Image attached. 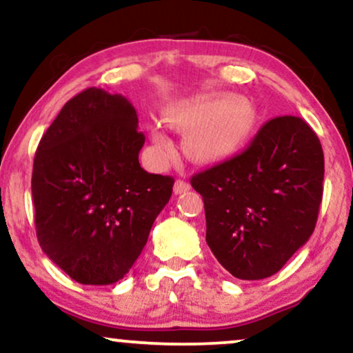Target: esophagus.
I'll use <instances>...</instances> for the list:
<instances>
[{"mask_svg":"<svg viewBox=\"0 0 353 353\" xmlns=\"http://www.w3.org/2000/svg\"><path fill=\"white\" fill-rule=\"evenodd\" d=\"M189 189H190V185H189V182H187V181L177 179L176 184H174V194H176V195L185 194V192Z\"/></svg>","mask_w":353,"mask_h":353,"instance_id":"34e87169","label":"esophagus"}]
</instances>
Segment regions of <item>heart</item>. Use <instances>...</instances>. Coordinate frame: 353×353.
I'll list each match as a JSON object with an SVG mask.
<instances>
[{
  "mask_svg": "<svg viewBox=\"0 0 353 353\" xmlns=\"http://www.w3.org/2000/svg\"><path fill=\"white\" fill-rule=\"evenodd\" d=\"M164 120L174 130L185 132L182 150L195 163H210L238 151L252 135L257 123V107L243 96L205 94L172 102L164 110ZM151 141L159 154H168L169 138L151 127Z\"/></svg>",
  "mask_w": 353,
  "mask_h": 353,
  "instance_id": "b5f03b06",
  "label": "heart"
}]
</instances>
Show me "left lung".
Wrapping results in <instances>:
<instances>
[{
    "mask_svg": "<svg viewBox=\"0 0 353 353\" xmlns=\"http://www.w3.org/2000/svg\"><path fill=\"white\" fill-rule=\"evenodd\" d=\"M324 154L305 120L275 117L249 148L195 174L207 244L241 280H261L287 264L313 234L323 200Z\"/></svg>",
    "mask_w": 353,
    "mask_h": 353,
    "instance_id": "1",
    "label": "left lung"
}]
</instances>
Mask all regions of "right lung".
Returning <instances> with one entry per match:
<instances>
[{"label":"right lung","mask_w":353,"mask_h":353,"mask_svg":"<svg viewBox=\"0 0 353 353\" xmlns=\"http://www.w3.org/2000/svg\"><path fill=\"white\" fill-rule=\"evenodd\" d=\"M143 145L132 102L97 88L66 102L40 140L32 171L37 239L78 283L123 279L171 199L172 177L140 166Z\"/></svg>","instance_id":"right-lung-1"}]
</instances>
